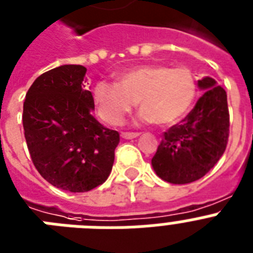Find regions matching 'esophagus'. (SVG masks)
Wrapping results in <instances>:
<instances>
[{
    "label": "esophagus",
    "mask_w": 253,
    "mask_h": 253,
    "mask_svg": "<svg viewBox=\"0 0 253 253\" xmlns=\"http://www.w3.org/2000/svg\"><path fill=\"white\" fill-rule=\"evenodd\" d=\"M139 135H140L139 132H122L121 136H122L123 139L128 140V139H135V137H137Z\"/></svg>",
    "instance_id": "1"
}]
</instances>
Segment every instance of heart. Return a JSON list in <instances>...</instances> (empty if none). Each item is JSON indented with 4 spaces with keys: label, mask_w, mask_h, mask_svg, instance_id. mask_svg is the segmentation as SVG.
<instances>
[{
    "label": "heart",
    "mask_w": 253,
    "mask_h": 253,
    "mask_svg": "<svg viewBox=\"0 0 253 253\" xmlns=\"http://www.w3.org/2000/svg\"><path fill=\"white\" fill-rule=\"evenodd\" d=\"M117 84L100 81L92 97L97 113L109 125H121L139 104L140 120L158 126L177 122L197 96V78L189 68L144 64L117 76Z\"/></svg>",
    "instance_id": "heart-1"
}]
</instances>
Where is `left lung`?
<instances>
[{
	"label": "left lung",
	"mask_w": 253,
	"mask_h": 253,
	"mask_svg": "<svg viewBox=\"0 0 253 253\" xmlns=\"http://www.w3.org/2000/svg\"><path fill=\"white\" fill-rule=\"evenodd\" d=\"M205 94L180 123L163 133L152 166L157 175L171 184H189L215 166L226 149L229 109L226 92L216 81H198Z\"/></svg>",
	"instance_id": "1"
}]
</instances>
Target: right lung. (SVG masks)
<instances>
[{
  "label": "right lung",
  "instance_id": "obj_1",
  "mask_svg": "<svg viewBox=\"0 0 253 253\" xmlns=\"http://www.w3.org/2000/svg\"><path fill=\"white\" fill-rule=\"evenodd\" d=\"M87 69L60 65L29 87L23 127L32 162L46 181L72 193L88 192L108 179L120 133L92 116Z\"/></svg>",
  "mask_w": 253,
  "mask_h": 253
}]
</instances>
